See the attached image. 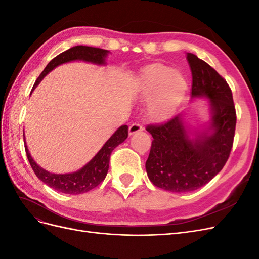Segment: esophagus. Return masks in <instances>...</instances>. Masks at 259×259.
Returning a JSON list of instances; mask_svg holds the SVG:
<instances>
[{
    "label": "esophagus",
    "mask_w": 259,
    "mask_h": 259,
    "mask_svg": "<svg viewBox=\"0 0 259 259\" xmlns=\"http://www.w3.org/2000/svg\"><path fill=\"white\" fill-rule=\"evenodd\" d=\"M143 130H144V127L140 124L133 123L130 125V127H128V135H133V134H135V133L142 132Z\"/></svg>",
    "instance_id": "esophagus-1"
}]
</instances>
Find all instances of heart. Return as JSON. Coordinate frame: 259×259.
<instances>
[{"label": "heart", "mask_w": 259, "mask_h": 259, "mask_svg": "<svg viewBox=\"0 0 259 259\" xmlns=\"http://www.w3.org/2000/svg\"><path fill=\"white\" fill-rule=\"evenodd\" d=\"M187 90L188 84L183 74L167 66L148 67L140 75V96L151 99L148 105V114L156 122L168 120L174 115Z\"/></svg>", "instance_id": "b5f03b06"}]
</instances>
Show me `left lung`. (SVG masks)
Returning <instances> with one entry per match:
<instances>
[{
	"label": "left lung",
	"mask_w": 259,
	"mask_h": 259,
	"mask_svg": "<svg viewBox=\"0 0 259 259\" xmlns=\"http://www.w3.org/2000/svg\"><path fill=\"white\" fill-rule=\"evenodd\" d=\"M192 74L191 99L207 98L210 119L194 131L177 114L161 125H148L153 137L146 162L150 182L166 191L183 193L206 185L229 158L237 115L226 80L204 60L187 53Z\"/></svg>",
	"instance_id": "1"
}]
</instances>
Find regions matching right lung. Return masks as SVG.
Segmentation results:
<instances>
[{
	"label": "right lung",
	"mask_w": 259,
	"mask_h": 259,
	"mask_svg": "<svg viewBox=\"0 0 259 259\" xmlns=\"http://www.w3.org/2000/svg\"><path fill=\"white\" fill-rule=\"evenodd\" d=\"M110 53L107 50L91 48V46H74V48L69 49L68 51L59 54L58 56L52 59L49 65L45 67L43 72L37 77V80L34 83L32 91L36 88L45 75H48L52 70H54L59 65L66 64V62L82 60L86 62H92L98 66L106 65V58L108 54ZM32 93V92H31ZM128 136V127L127 125H122L117 128L112 136L109 138L105 145L101 147L100 150L96 153V155L79 170L73 171V173L68 174H54L51 171L42 168L40 165H37L36 162L31 156L29 149L26 144L25 134V149L28 156V160L31 167L34 170L37 178L53 188L54 190H57L62 193L67 194H81L88 192L94 188L97 187L103 180L106 178L108 169H109V161H110V154L113 151L115 147L122 144Z\"/></svg>",
	"instance_id": "right-lung-1"
}]
</instances>
